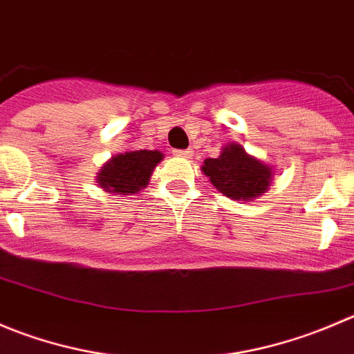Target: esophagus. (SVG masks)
<instances>
[{"label": "esophagus", "instance_id": "esophagus-1", "mask_svg": "<svg viewBox=\"0 0 354 354\" xmlns=\"http://www.w3.org/2000/svg\"><path fill=\"white\" fill-rule=\"evenodd\" d=\"M174 156L181 157V159H190L192 152L190 150H174Z\"/></svg>", "mask_w": 354, "mask_h": 354}]
</instances>
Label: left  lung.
<instances>
[{"label": "left lung", "instance_id": "1", "mask_svg": "<svg viewBox=\"0 0 354 354\" xmlns=\"http://www.w3.org/2000/svg\"><path fill=\"white\" fill-rule=\"evenodd\" d=\"M202 173L212 187L232 201L252 202L266 194L273 181V166L245 152L240 143H228L216 159H205Z\"/></svg>", "mask_w": 354, "mask_h": 354}]
</instances>
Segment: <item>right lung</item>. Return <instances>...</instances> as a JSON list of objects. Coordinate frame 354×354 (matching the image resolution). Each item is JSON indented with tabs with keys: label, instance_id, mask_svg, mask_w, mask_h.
<instances>
[{
	"label": "right lung",
	"instance_id": "1",
	"mask_svg": "<svg viewBox=\"0 0 354 354\" xmlns=\"http://www.w3.org/2000/svg\"><path fill=\"white\" fill-rule=\"evenodd\" d=\"M164 159L159 150H128L115 153L97 173L98 187L118 197L142 192L149 185L157 164Z\"/></svg>",
	"mask_w": 354,
	"mask_h": 354
}]
</instances>
